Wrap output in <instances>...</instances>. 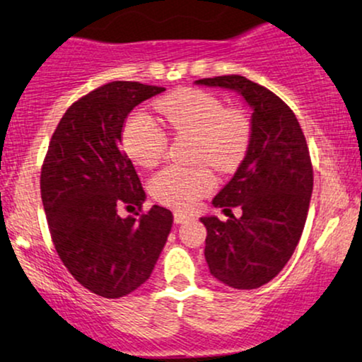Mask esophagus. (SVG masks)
Wrapping results in <instances>:
<instances>
[{
	"mask_svg": "<svg viewBox=\"0 0 362 362\" xmlns=\"http://www.w3.org/2000/svg\"><path fill=\"white\" fill-rule=\"evenodd\" d=\"M173 219H175L177 224H182V223L190 221V219H194V216L192 214H187V213H182V211H175V213H173Z\"/></svg>",
	"mask_w": 362,
	"mask_h": 362,
	"instance_id": "esophagus-1",
	"label": "esophagus"
}]
</instances>
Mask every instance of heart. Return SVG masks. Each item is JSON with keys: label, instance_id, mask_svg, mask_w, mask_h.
I'll return each mask as SVG.
<instances>
[{"label": "heart", "instance_id": "b5f03b06", "mask_svg": "<svg viewBox=\"0 0 362 362\" xmlns=\"http://www.w3.org/2000/svg\"><path fill=\"white\" fill-rule=\"evenodd\" d=\"M155 109L180 136L197 138V160L209 161L223 172L233 170L243 160L252 134V124L242 109H224L214 93L185 88L160 98ZM168 138L155 120L134 114L122 129V146L127 156L143 168L156 167L167 151ZM214 189L209 168H185L170 165L149 180V192L161 204L178 209L192 207Z\"/></svg>", "mask_w": 362, "mask_h": 362}]
</instances>
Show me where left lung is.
Instances as JSON below:
<instances>
[{
    "mask_svg": "<svg viewBox=\"0 0 362 362\" xmlns=\"http://www.w3.org/2000/svg\"><path fill=\"white\" fill-rule=\"evenodd\" d=\"M195 85L233 90L252 109L243 161L213 199L214 207H242V216L201 223L209 272L230 288L257 289L284 269L301 238L313 190L308 144L296 115L271 90L238 74Z\"/></svg>",
    "mask_w": 362,
    "mask_h": 362,
    "instance_id": "obj_1",
    "label": "left lung"
}]
</instances>
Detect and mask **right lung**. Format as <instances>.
<instances>
[{
  "mask_svg": "<svg viewBox=\"0 0 362 362\" xmlns=\"http://www.w3.org/2000/svg\"><path fill=\"white\" fill-rule=\"evenodd\" d=\"M165 91L112 81L74 102L54 131L40 173V195L54 247L71 276L103 298L127 296L151 276L173 224L153 206L120 218V207L146 201L134 165L120 149L136 105Z\"/></svg>",
  "mask_w": 362,
  "mask_h": 362,
  "instance_id": "right-lung-1",
  "label": "right lung"
}]
</instances>
